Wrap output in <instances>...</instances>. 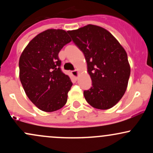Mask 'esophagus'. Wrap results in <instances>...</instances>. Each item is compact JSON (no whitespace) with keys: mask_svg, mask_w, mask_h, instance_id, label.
Masks as SVG:
<instances>
[{"mask_svg":"<svg viewBox=\"0 0 153 153\" xmlns=\"http://www.w3.org/2000/svg\"><path fill=\"white\" fill-rule=\"evenodd\" d=\"M72 73V75H73V76L75 77V78H78V71H77V70H75V71H72L71 72Z\"/></svg>","mask_w":153,"mask_h":153,"instance_id":"esophagus-1","label":"esophagus"}]
</instances>
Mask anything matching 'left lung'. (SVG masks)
Masks as SVG:
<instances>
[{
    "label": "left lung",
    "instance_id": "left-lung-1",
    "mask_svg": "<svg viewBox=\"0 0 153 153\" xmlns=\"http://www.w3.org/2000/svg\"><path fill=\"white\" fill-rule=\"evenodd\" d=\"M68 33L85 56L92 80L91 88L83 91L85 100L98 109L111 108L127 90L130 75L127 52L109 31L100 26L88 24Z\"/></svg>",
    "mask_w": 153,
    "mask_h": 153
}]
</instances>
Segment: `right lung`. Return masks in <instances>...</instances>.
I'll use <instances>...</instances> for the list:
<instances>
[{"label":"right lung","instance_id":"obj_1","mask_svg":"<svg viewBox=\"0 0 153 153\" xmlns=\"http://www.w3.org/2000/svg\"><path fill=\"white\" fill-rule=\"evenodd\" d=\"M71 42L68 31L48 29L28 44L19 59V78L24 91L44 111L58 110L67 102L73 82L61 71L58 54Z\"/></svg>","mask_w":153,"mask_h":153}]
</instances>
